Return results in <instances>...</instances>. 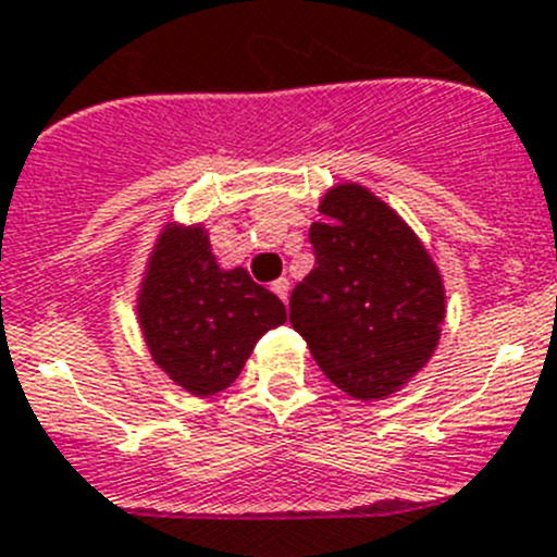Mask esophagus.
Listing matches in <instances>:
<instances>
[{"label":"esophagus","instance_id":"34e87169","mask_svg":"<svg viewBox=\"0 0 557 557\" xmlns=\"http://www.w3.org/2000/svg\"><path fill=\"white\" fill-rule=\"evenodd\" d=\"M270 289H273V293L278 295L282 300L289 298V282H287V278H275V282L270 284Z\"/></svg>","mask_w":557,"mask_h":557}]
</instances>
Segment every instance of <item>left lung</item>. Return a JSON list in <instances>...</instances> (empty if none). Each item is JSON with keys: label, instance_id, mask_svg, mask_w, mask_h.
Wrapping results in <instances>:
<instances>
[{"label": "left lung", "instance_id": "8db88e82", "mask_svg": "<svg viewBox=\"0 0 557 557\" xmlns=\"http://www.w3.org/2000/svg\"><path fill=\"white\" fill-rule=\"evenodd\" d=\"M312 223V273L289 295V323L331 384L379 400L406 384L438 342L445 289L414 232L359 185H342Z\"/></svg>", "mask_w": 557, "mask_h": 557}]
</instances>
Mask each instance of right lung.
Listing matches in <instances>:
<instances>
[{
  "label": "right lung",
  "mask_w": 557,
  "mask_h": 557,
  "mask_svg": "<svg viewBox=\"0 0 557 557\" xmlns=\"http://www.w3.org/2000/svg\"><path fill=\"white\" fill-rule=\"evenodd\" d=\"M137 306L154 361L198 397L234 384L262 334L287 320L243 268H218L201 226L162 234Z\"/></svg>",
  "instance_id": "add662e5"
}]
</instances>
